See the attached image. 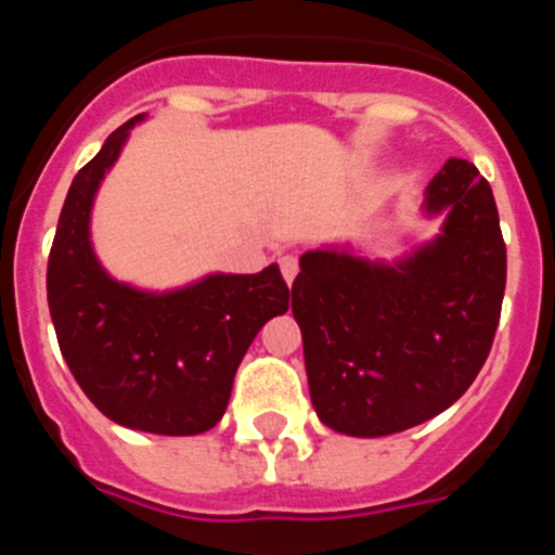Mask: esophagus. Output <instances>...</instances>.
I'll return each mask as SVG.
<instances>
[{
    "mask_svg": "<svg viewBox=\"0 0 555 555\" xmlns=\"http://www.w3.org/2000/svg\"><path fill=\"white\" fill-rule=\"evenodd\" d=\"M281 272H283V278H286V283H292L294 278H297V258H294V255H283Z\"/></svg>",
    "mask_w": 555,
    "mask_h": 555,
    "instance_id": "1",
    "label": "esophagus"
}]
</instances>
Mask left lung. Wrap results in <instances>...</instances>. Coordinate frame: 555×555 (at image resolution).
I'll return each mask as SVG.
<instances>
[{
	"label": "left lung",
	"mask_w": 555,
	"mask_h": 555,
	"mask_svg": "<svg viewBox=\"0 0 555 555\" xmlns=\"http://www.w3.org/2000/svg\"><path fill=\"white\" fill-rule=\"evenodd\" d=\"M430 242L397 261L327 244L300 255L292 313L317 416L347 436L400 434L459 400L492 350L506 244L492 189L450 158L425 189Z\"/></svg>",
	"instance_id": "left-lung-1"
}]
</instances>
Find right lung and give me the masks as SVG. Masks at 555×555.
Instances as JSON below:
<instances>
[{
  "label": "right lung",
  "instance_id": "obj_1",
  "mask_svg": "<svg viewBox=\"0 0 555 555\" xmlns=\"http://www.w3.org/2000/svg\"><path fill=\"white\" fill-rule=\"evenodd\" d=\"M111 132L63 203L49 253L47 300L68 370L107 420L160 436L210 430L228 409L244 352L272 317L288 311L278 263L258 274H205L146 292L107 274L91 244V210L127 135Z\"/></svg>",
  "mask_w": 555,
  "mask_h": 555
}]
</instances>
